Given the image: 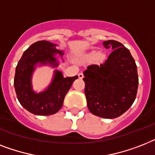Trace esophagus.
Wrapping results in <instances>:
<instances>
[{"mask_svg": "<svg viewBox=\"0 0 155 155\" xmlns=\"http://www.w3.org/2000/svg\"><path fill=\"white\" fill-rule=\"evenodd\" d=\"M78 76H79V78H80V79H83L84 75V74L82 73V72H80V73L78 74Z\"/></svg>", "mask_w": 155, "mask_h": 155, "instance_id": "34e87169", "label": "esophagus"}]
</instances>
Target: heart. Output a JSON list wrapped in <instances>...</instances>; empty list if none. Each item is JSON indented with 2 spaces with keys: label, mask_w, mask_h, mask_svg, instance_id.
Returning <instances> with one entry per match:
<instances>
[{
  "label": "heart",
  "mask_w": 155,
  "mask_h": 155,
  "mask_svg": "<svg viewBox=\"0 0 155 155\" xmlns=\"http://www.w3.org/2000/svg\"><path fill=\"white\" fill-rule=\"evenodd\" d=\"M104 53H103V52H101V51H99V52H98V53H96V51H91L90 53H88L87 55L86 56V58H87V59H89V60H91V59H94V58L96 57V59L97 60H103L104 58Z\"/></svg>",
  "instance_id": "1"
}]
</instances>
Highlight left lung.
Masks as SVG:
<instances>
[{"label":"left lung","mask_w":155,"mask_h":155,"mask_svg":"<svg viewBox=\"0 0 155 155\" xmlns=\"http://www.w3.org/2000/svg\"><path fill=\"white\" fill-rule=\"evenodd\" d=\"M103 44L113 51L103 64L89 65L84 71V92L91 113L114 119L134 103L139 77L135 61L127 48L113 40Z\"/></svg>","instance_id":"1"}]
</instances>
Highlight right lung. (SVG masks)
Returning <instances> with one entry per match:
<instances>
[{
    "mask_svg": "<svg viewBox=\"0 0 155 155\" xmlns=\"http://www.w3.org/2000/svg\"><path fill=\"white\" fill-rule=\"evenodd\" d=\"M55 44L40 41L32 44L21 56L16 68L14 87L20 104L29 112L36 115H50L56 113L64 104L65 95L78 75L64 78L61 71H55L52 82L42 92L36 93L32 88V75L36 64H50L57 67L54 55H64L56 48Z\"/></svg>",
    "mask_w": 155,
    "mask_h": 155,
    "instance_id": "right-lung-1",
    "label": "right lung"
}]
</instances>
